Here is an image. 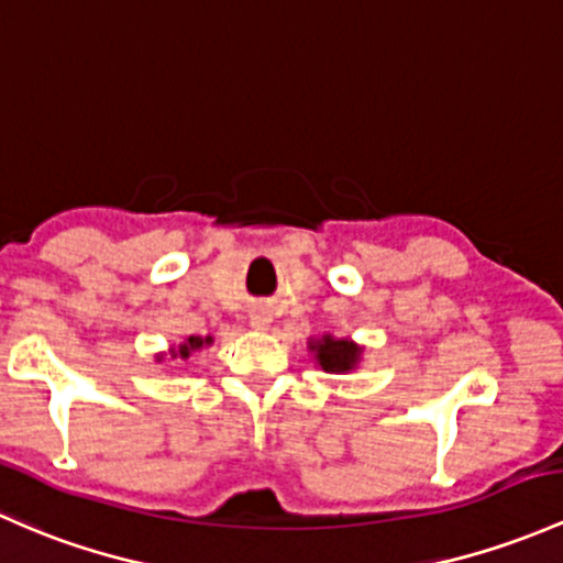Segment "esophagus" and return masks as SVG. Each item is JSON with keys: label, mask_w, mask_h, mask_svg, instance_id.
<instances>
[{"label": "esophagus", "mask_w": 563, "mask_h": 563, "mask_svg": "<svg viewBox=\"0 0 563 563\" xmlns=\"http://www.w3.org/2000/svg\"><path fill=\"white\" fill-rule=\"evenodd\" d=\"M250 322H252V328L265 330L271 322H274V313H271V308L255 306V308H252V311H250Z\"/></svg>", "instance_id": "1"}]
</instances>
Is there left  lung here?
<instances>
[{
  "instance_id": "left-lung-1",
  "label": "left lung",
  "mask_w": 563,
  "mask_h": 563,
  "mask_svg": "<svg viewBox=\"0 0 563 563\" xmlns=\"http://www.w3.org/2000/svg\"><path fill=\"white\" fill-rule=\"evenodd\" d=\"M311 352L317 354L319 365L328 373H346L352 371L360 360V346H354L352 341H338V338H322V341L311 343Z\"/></svg>"
}]
</instances>
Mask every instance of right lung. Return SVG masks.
<instances>
[{
    "instance_id": "right-lung-1",
    "label": "right lung",
    "mask_w": 563,
    "mask_h": 563,
    "mask_svg": "<svg viewBox=\"0 0 563 563\" xmlns=\"http://www.w3.org/2000/svg\"><path fill=\"white\" fill-rule=\"evenodd\" d=\"M203 343H211V338H196V335H190V338H187V341L183 343V346H179L177 352H174L172 356H183V360H185V356H190V352H196V349H201Z\"/></svg>"
}]
</instances>
